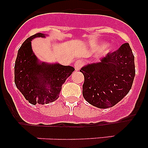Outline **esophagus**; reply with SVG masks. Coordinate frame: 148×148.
<instances>
[{"label": "esophagus", "mask_w": 148, "mask_h": 148, "mask_svg": "<svg viewBox=\"0 0 148 148\" xmlns=\"http://www.w3.org/2000/svg\"><path fill=\"white\" fill-rule=\"evenodd\" d=\"M84 65V61L82 60H77L74 63V66H75V69L76 70H80L82 66Z\"/></svg>", "instance_id": "1"}]
</instances>
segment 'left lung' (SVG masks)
Wrapping results in <instances>:
<instances>
[{"mask_svg": "<svg viewBox=\"0 0 148 148\" xmlns=\"http://www.w3.org/2000/svg\"><path fill=\"white\" fill-rule=\"evenodd\" d=\"M80 72L84 76V99L96 108H112L131 89L136 73L134 56L129 44L125 43L101 62L84 66Z\"/></svg>", "mask_w": 148, "mask_h": 148, "instance_id": "1", "label": "left lung"}]
</instances>
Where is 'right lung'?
<instances>
[{"label":"right lung","instance_id":"right-lung-1","mask_svg":"<svg viewBox=\"0 0 148 148\" xmlns=\"http://www.w3.org/2000/svg\"><path fill=\"white\" fill-rule=\"evenodd\" d=\"M45 37L37 33L30 36L18 49L15 64V83L26 100L30 104H44L59 97L61 86L75 69L59 64H38L31 47V40ZM49 85V89L46 87Z\"/></svg>","mask_w":148,"mask_h":148}]
</instances>
